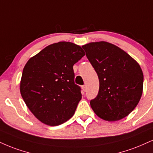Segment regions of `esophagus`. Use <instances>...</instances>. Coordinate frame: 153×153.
Wrapping results in <instances>:
<instances>
[{
    "instance_id": "1",
    "label": "esophagus",
    "mask_w": 153,
    "mask_h": 153,
    "mask_svg": "<svg viewBox=\"0 0 153 153\" xmlns=\"http://www.w3.org/2000/svg\"><path fill=\"white\" fill-rule=\"evenodd\" d=\"M82 89L84 92L86 91V85H83L82 86Z\"/></svg>"
}]
</instances>
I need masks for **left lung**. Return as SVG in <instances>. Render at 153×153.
I'll use <instances>...</instances> for the list:
<instances>
[{
  "label": "left lung",
  "instance_id": "8db88e82",
  "mask_svg": "<svg viewBox=\"0 0 153 153\" xmlns=\"http://www.w3.org/2000/svg\"><path fill=\"white\" fill-rule=\"evenodd\" d=\"M99 78L98 94L91 100L92 109L108 121L128 116L138 104L143 93L140 66L122 49L108 42L82 45Z\"/></svg>",
  "mask_w": 153,
  "mask_h": 153
}]
</instances>
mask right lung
<instances>
[{
    "label": "right lung",
    "mask_w": 153,
    "mask_h": 153,
    "mask_svg": "<svg viewBox=\"0 0 153 153\" xmlns=\"http://www.w3.org/2000/svg\"><path fill=\"white\" fill-rule=\"evenodd\" d=\"M84 56L79 45L59 42L45 47L25 64L21 94L40 122L56 126L74 115L82 95L80 86L75 84L73 67Z\"/></svg>",
    "instance_id": "1"
}]
</instances>
